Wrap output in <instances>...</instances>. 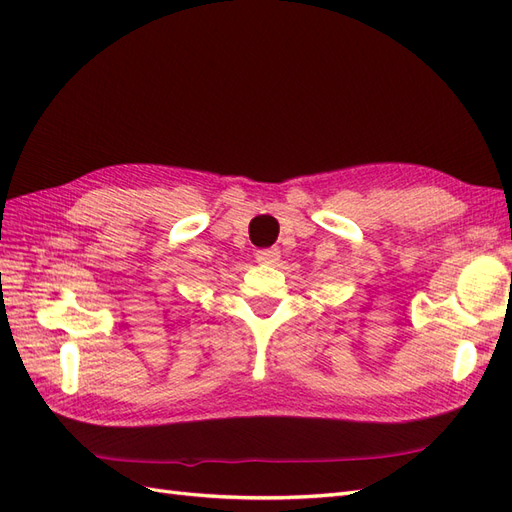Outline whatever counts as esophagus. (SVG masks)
Instances as JSON below:
<instances>
[{"instance_id":"esophagus-1","label":"esophagus","mask_w":512,"mask_h":512,"mask_svg":"<svg viewBox=\"0 0 512 512\" xmlns=\"http://www.w3.org/2000/svg\"><path fill=\"white\" fill-rule=\"evenodd\" d=\"M256 260L260 262V265H275V262L280 260V252H277V250H258Z\"/></svg>"}]
</instances>
